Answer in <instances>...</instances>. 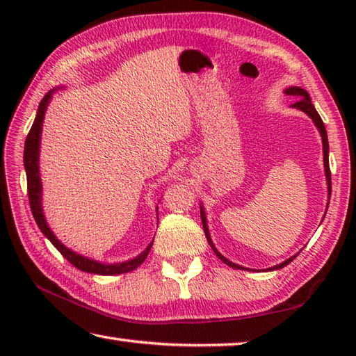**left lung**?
Returning a JSON list of instances; mask_svg holds the SVG:
<instances>
[{
  "label": "left lung",
  "mask_w": 356,
  "mask_h": 356,
  "mask_svg": "<svg viewBox=\"0 0 356 356\" xmlns=\"http://www.w3.org/2000/svg\"><path fill=\"white\" fill-rule=\"evenodd\" d=\"M284 93H286V95H289V96H293L295 99H298L297 102L292 104L291 107H293V108H298V110H301V111H303V113H306V115H307L309 118H311V119L314 120L315 127L318 128V131H320V134H321V140H323V161H324V174H326V182H327V197L330 199L332 184H330V168H329V142H327V133H326V127H324V124H323V120H321L320 115H318V113H316L315 107H314L312 102H311V96H309V93L306 92L305 88H301V87H287V88L284 90ZM327 207H329V203H327ZM326 211H327V209H326ZM200 217H202L203 231H205V236H207L208 243H209V246H211V248H213V251H214V254L218 257V259H220V260H222L225 264H228V266H231V268H234V269H248V268L240 266V264H236V263L229 261L228 259H226V257H223L220 252L217 251V248L214 246L213 240H211V236H209L208 222H207V214H205V209H203V205H200ZM298 254H300V252H298ZM298 254L292 255L291 259H287V260H284L283 263L277 264V266L268 268V270H275V269H282V268L287 266V264H289V263H291V261H292V260L295 259V257H297ZM248 270H249V269H248Z\"/></svg>",
  "instance_id": "1"
}]
</instances>
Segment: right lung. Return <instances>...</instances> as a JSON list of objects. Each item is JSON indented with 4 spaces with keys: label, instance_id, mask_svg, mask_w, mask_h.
Listing matches in <instances>:
<instances>
[{
    "label": "right lung",
    "instance_id": "obj_1",
    "mask_svg": "<svg viewBox=\"0 0 356 356\" xmlns=\"http://www.w3.org/2000/svg\"><path fill=\"white\" fill-rule=\"evenodd\" d=\"M59 88H53L49 93H45L42 101L40 102V107L36 111V118L33 120V125L30 128L27 134V139L24 143V168L27 174V193H29V202H30V209H32V214L38 228L47 237L51 245L55 246L59 252L63 254L64 259L69 260L74 268H78L84 272H90V274H97V275H118V274H125V272H131L136 268H139L140 264L145 261L148 252L151 251V246H153V241L143 249V251L134 257L131 260L120 261V263H101L97 260H92L88 257L81 255L78 252L72 251L70 248L63 245L58 237L53 234L50 226L45 220L44 211H42V184H41V176H40V148H41V131H42V122L45 111H47L49 104L51 101L53 93ZM159 208V207H157ZM156 208V213H157ZM159 222V216H157ZM154 240V238H153Z\"/></svg>",
    "mask_w": 356,
    "mask_h": 356
}]
</instances>
